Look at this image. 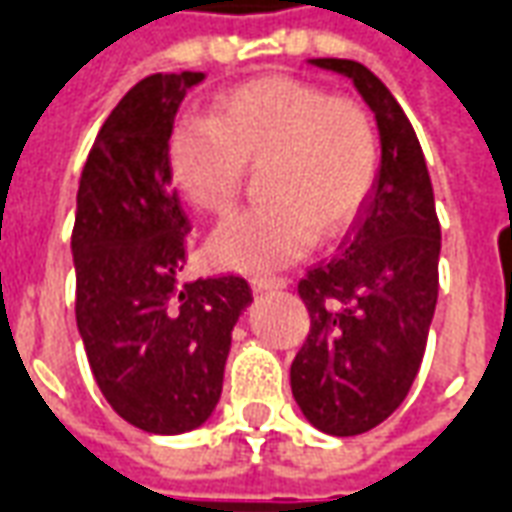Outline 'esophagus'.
<instances>
[{"label": "esophagus", "mask_w": 512, "mask_h": 512, "mask_svg": "<svg viewBox=\"0 0 512 512\" xmlns=\"http://www.w3.org/2000/svg\"><path fill=\"white\" fill-rule=\"evenodd\" d=\"M286 278H275V275H259V278H253L250 286L256 289V292H273V289H286Z\"/></svg>", "instance_id": "34e87169"}]
</instances>
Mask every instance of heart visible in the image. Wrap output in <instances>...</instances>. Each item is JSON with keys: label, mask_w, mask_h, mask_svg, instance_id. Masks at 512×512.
I'll return each instance as SVG.
<instances>
[{"label": "heart", "mask_w": 512, "mask_h": 512, "mask_svg": "<svg viewBox=\"0 0 512 512\" xmlns=\"http://www.w3.org/2000/svg\"><path fill=\"white\" fill-rule=\"evenodd\" d=\"M248 165H264L267 204L228 217L209 256L237 273H275L361 215L378 181V126L364 104L314 82L262 76L220 93L209 118H181L168 137L170 179L206 215L237 204Z\"/></svg>", "instance_id": "heart-1"}]
</instances>
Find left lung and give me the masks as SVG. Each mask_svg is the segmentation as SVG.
<instances>
[{
  "label": "left lung",
  "mask_w": 512,
  "mask_h": 512,
  "mask_svg": "<svg viewBox=\"0 0 512 512\" xmlns=\"http://www.w3.org/2000/svg\"><path fill=\"white\" fill-rule=\"evenodd\" d=\"M308 63L347 76L380 134L378 181L339 256L297 284L311 331L289 369L308 422L328 436H358L400 408L422 366L441 226L422 146L391 90L355 60Z\"/></svg>",
  "instance_id": "8db88e82"
}]
</instances>
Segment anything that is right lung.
Wrapping results in <instances>:
<instances>
[{
  "label": "right lung",
  "instance_id": "right-lung-1",
  "mask_svg": "<svg viewBox=\"0 0 512 512\" xmlns=\"http://www.w3.org/2000/svg\"><path fill=\"white\" fill-rule=\"evenodd\" d=\"M201 71L151 74L110 112L76 192V328L112 411L179 436L212 416L231 331L250 306L239 275L181 284L190 220L173 190L168 137Z\"/></svg>",
  "mask_w": 512,
  "mask_h": 512
}]
</instances>
